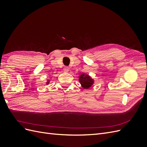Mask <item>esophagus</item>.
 Listing matches in <instances>:
<instances>
[{"label": "esophagus", "instance_id": "obj_1", "mask_svg": "<svg viewBox=\"0 0 147 147\" xmlns=\"http://www.w3.org/2000/svg\"><path fill=\"white\" fill-rule=\"evenodd\" d=\"M69 70V68L68 67H65L64 68V71L65 72H68Z\"/></svg>", "mask_w": 147, "mask_h": 147}]
</instances>
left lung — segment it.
I'll return each mask as SVG.
<instances>
[{
    "instance_id": "left-lung-1",
    "label": "left lung",
    "mask_w": 147,
    "mask_h": 147,
    "mask_svg": "<svg viewBox=\"0 0 147 147\" xmlns=\"http://www.w3.org/2000/svg\"><path fill=\"white\" fill-rule=\"evenodd\" d=\"M79 81L80 82L82 87L85 89L90 88L94 83V81L89 75H84V74L80 75L79 77Z\"/></svg>"
}]
</instances>
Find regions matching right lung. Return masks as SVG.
Here are the masks:
<instances>
[{"mask_svg":"<svg viewBox=\"0 0 147 147\" xmlns=\"http://www.w3.org/2000/svg\"><path fill=\"white\" fill-rule=\"evenodd\" d=\"M48 83H49V82H47V84H48Z\"/></svg>","mask_w":147,"mask_h":147,"instance_id":"1","label":"right lung"}]
</instances>
